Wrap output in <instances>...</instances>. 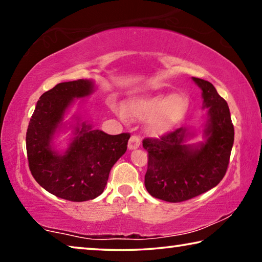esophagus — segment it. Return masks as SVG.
<instances>
[{"label": "esophagus", "mask_w": 262, "mask_h": 262, "mask_svg": "<svg viewBox=\"0 0 262 262\" xmlns=\"http://www.w3.org/2000/svg\"><path fill=\"white\" fill-rule=\"evenodd\" d=\"M141 145V137L137 135H132L129 141H128V149H137Z\"/></svg>", "instance_id": "esophagus-1"}]
</instances>
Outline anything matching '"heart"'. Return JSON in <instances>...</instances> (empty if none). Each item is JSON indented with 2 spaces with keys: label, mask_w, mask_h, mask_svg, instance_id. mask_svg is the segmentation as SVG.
Wrapping results in <instances>:
<instances>
[{
  "label": "heart",
  "mask_w": 262,
  "mask_h": 262,
  "mask_svg": "<svg viewBox=\"0 0 262 262\" xmlns=\"http://www.w3.org/2000/svg\"><path fill=\"white\" fill-rule=\"evenodd\" d=\"M188 107V97L184 94H174L140 97L128 101L126 110L118 106H113V110L121 118L129 115L136 120H149L152 133L164 134L183 120Z\"/></svg>",
  "instance_id": "heart-1"
}]
</instances>
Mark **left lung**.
Wrapping results in <instances>:
<instances>
[{
  "label": "left lung",
  "instance_id": "8db88e82",
  "mask_svg": "<svg viewBox=\"0 0 262 262\" xmlns=\"http://www.w3.org/2000/svg\"><path fill=\"white\" fill-rule=\"evenodd\" d=\"M193 81L202 90L203 107H208L205 143L184 144L190 135L184 127L158 139L143 140L149 155L145 188L154 198L167 202L187 201L219 185L227 173L233 145L234 129L227 101L210 82L196 77Z\"/></svg>",
  "mask_w": 262,
  "mask_h": 262
}]
</instances>
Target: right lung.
Masks as SVG:
<instances>
[{
	"mask_svg": "<svg viewBox=\"0 0 262 262\" xmlns=\"http://www.w3.org/2000/svg\"><path fill=\"white\" fill-rule=\"evenodd\" d=\"M92 89L86 79L56 84L38 100L26 133L31 174L47 192L68 201L92 200L104 192L111 168L126 152L130 137L129 133L108 135L82 122L67 151L52 150V137L69 105Z\"/></svg>",
	"mask_w": 262,
	"mask_h": 262,
	"instance_id": "right-lung-1",
	"label": "right lung"
}]
</instances>
